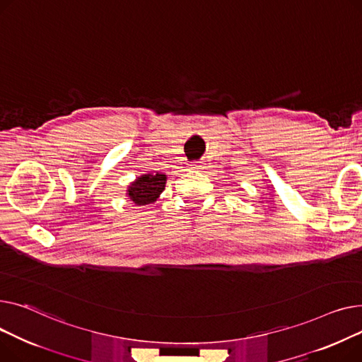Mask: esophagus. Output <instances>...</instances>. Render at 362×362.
<instances>
[{
    "instance_id": "34e87169",
    "label": "esophagus",
    "mask_w": 362,
    "mask_h": 362,
    "mask_svg": "<svg viewBox=\"0 0 362 362\" xmlns=\"http://www.w3.org/2000/svg\"><path fill=\"white\" fill-rule=\"evenodd\" d=\"M191 169H194V171H199V169H202V165L200 163H193V165H191Z\"/></svg>"
}]
</instances>
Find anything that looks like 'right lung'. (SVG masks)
Masks as SVG:
<instances>
[{
    "mask_svg": "<svg viewBox=\"0 0 362 362\" xmlns=\"http://www.w3.org/2000/svg\"><path fill=\"white\" fill-rule=\"evenodd\" d=\"M166 175L155 173L139 177L130 187H129V197L137 204L144 206L148 203H153L165 188Z\"/></svg>",
    "mask_w": 362,
    "mask_h": 362,
    "instance_id": "1",
    "label": "right lung"
}]
</instances>
